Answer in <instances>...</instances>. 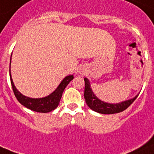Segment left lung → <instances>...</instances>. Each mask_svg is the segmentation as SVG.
Listing matches in <instances>:
<instances>
[{"label":"left lung","mask_w":154,"mask_h":154,"mask_svg":"<svg viewBox=\"0 0 154 154\" xmlns=\"http://www.w3.org/2000/svg\"><path fill=\"white\" fill-rule=\"evenodd\" d=\"M85 86L84 96H85V102L87 103V105L92 110L95 111L97 113H103V114H112V113L122 112L127 109L138 97V95H137L135 98L129 99V100L116 103V104H112V103L102 101L95 96L91 88L90 82L86 77L85 78Z\"/></svg>","instance_id":"obj_1"}]
</instances>
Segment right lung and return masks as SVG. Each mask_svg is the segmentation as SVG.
Here are the masks:
<instances>
[{"label": "right lung", "mask_w": 154, "mask_h": 154, "mask_svg": "<svg viewBox=\"0 0 154 154\" xmlns=\"http://www.w3.org/2000/svg\"><path fill=\"white\" fill-rule=\"evenodd\" d=\"M9 73H10V69H9ZM10 79H11V84L14 94H15L18 101L21 103L22 105L31 110L36 111V112L48 113V112L54 110L55 108H57L64 89L68 85V84L73 79V76L69 75V76L66 77L62 81L60 85L58 86L57 88L55 89L51 94H50L48 96H46L45 98H40V99H32V98H29V97L22 95L14 85L13 81L11 79V73H10Z\"/></svg>", "instance_id": "right-lung-1"}]
</instances>
